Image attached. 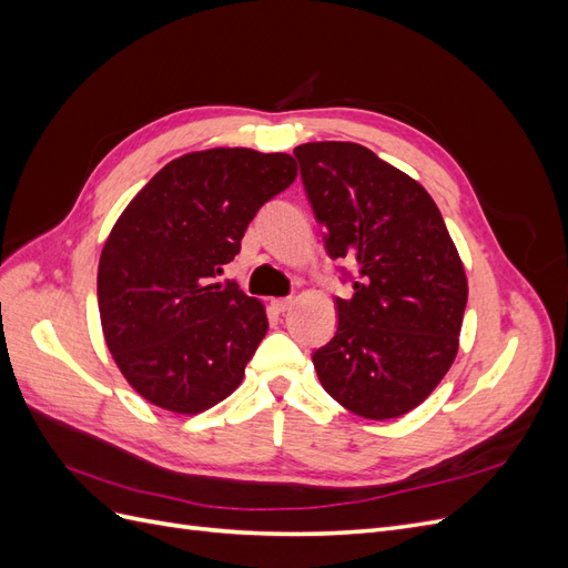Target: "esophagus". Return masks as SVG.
<instances>
[{
  "mask_svg": "<svg viewBox=\"0 0 568 568\" xmlns=\"http://www.w3.org/2000/svg\"><path fill=\"white\" fill-rule=\"evenodd\" d=\"M294 298H274L272 301V307H274V311H277V313H286V311H291V307H294Z\"/></svg>",
  "mask_w": 568,
  "mask_h": 568,
  "instance_id": "esophagus-1",
  "label": "esophagus"
}]
</instances>
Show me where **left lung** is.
I'll return each mask as SVG.
<instances>
[{"label": "left lung", "instance_id": "1", "mask_svg": "<svg viewBox=\"0 0 568 568\" xmlns=\"http://www.w3.org/2000/svg\"><path fill=\"white\" fill-rule=\"evenodd\" d=\"M329 257L357 265L336 298L334 338L313 353L320 384L365 419L424 403L455 363L467 274L426 189L353 142L294 149Z\"/></svg>", "mask_w": 568, "mask_h": 568}]
</instances>
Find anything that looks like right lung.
<instances>
[{"instance_id":"obj_1","label":"right lung","mask_w":568,"mask_h":568,"mask_svg":"<svg viewBox=\"0 0 568 568\" xmlns=\"http://www.w3.org/2000/svg\"><path fill=\"white\" fill-rule=\"evenodd\" d=\"M288 153L192 151L161 168L99 257L106 346L128 384L175 415L225 400L267 334L265 305L213 284L261 205L296 180Z\"/></svg>"}]
</instances>
